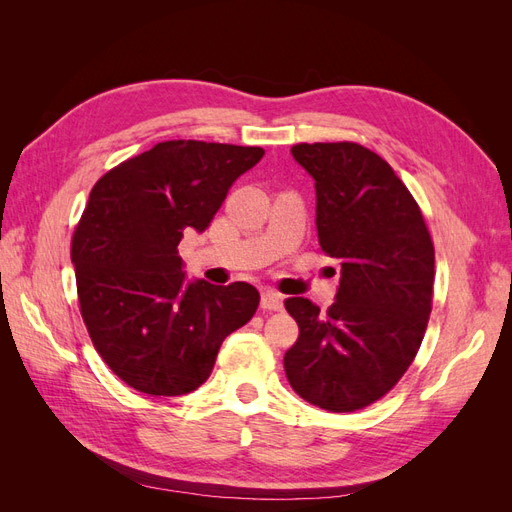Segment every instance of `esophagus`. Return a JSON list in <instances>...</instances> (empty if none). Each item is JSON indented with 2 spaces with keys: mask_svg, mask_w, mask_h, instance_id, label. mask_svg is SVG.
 <instances>
[{
  "mask_svg": "<svg viewBox=\"0 0 512 512\" xmlns=\"http://www.w3.org/2000/svg\"><path fill=\"white\" fill-rule=\"evenodd\" d=\"M260 307L267 309V312H282V309H284V297H282L280 292H275V290H265V292H262Z\"/></svg>",
  "mask_w": 512,
  "mask_h": 512,
  "instance_id": "34e87169",
  "label": "esophagus"
}]
</instances>
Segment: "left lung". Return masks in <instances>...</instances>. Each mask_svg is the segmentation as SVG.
I'll list each match as a JSON object with an SVG mask.
<instances>
[{"label":"left lung","mask_w":512,"mask_h":512,"mask_svg":"<svg viewBox=\"0 0 512 512\" xmlns=\"http://www.w3.org/2000/svg\"><path fill=\"white\" fill-rule=\"evenodd\" d=\"M290 151L316 181L318 243L342 260V280L327 312L284 301L299 324L286 378L312 406L354 412L389 393L421 348L436 252L414 196L378 153L350 141Z\"/></svg>","instance_id":"1"}]
</instances>
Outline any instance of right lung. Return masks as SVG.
<instances>
[{"label":"right lung","mask_w":512,"mask_h":512,"mask_svg":"<svg viewBox=\"0 0 512 512\" xmlns=\"http://www.w3.org/2000/svg\"><path fill=\"white\" fill-rule=\"evenodd\" d=\"M262 147L164 141L98 179L74 228L81 316L94 348L132 389L196 391L224 339L250 322L254 286L185 282L177 245L203 232Z\"/></svg>","instance_id":"obj_1"}]
</instances>
